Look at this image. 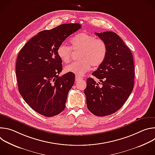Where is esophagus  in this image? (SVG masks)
<instances>
[{"label":"esophagus","instance_id":"obj_1","mask_svg":"<svg viewBox=\"0 0 155 155\" xmlns=\"http://www.w3.org/2000/svg\"><path fill=\"white\" fill-rule=\"evenodd\" d=\"M83 78L81 77H79L78 75H76L75 76V81H78V80H82Z\"/></svg>","mask_w":155,"mask_h":155}]
</instances>
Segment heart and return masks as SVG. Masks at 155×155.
<instances>
[{
  "label": "heart",
  "instance_id": "obj_1",
  "mask_svg": "<svg viewBox=\"0 0 155 155\" xmlns=\"http://www.w3.org/2000/svg\"><path fill=\"white\" fill-rule=\"evenodd\" d=\"M72 51H80L78 61L72 62L65 67V71L77 75H83L92 65L94 68L101 65L107 54L106 43L90 34L80 33L71 40V47L61 43L57 48V54L64 62H69Z\"/></svg>",
  "mask_w": 155,
  "mask_h": 155
}]
</instances>
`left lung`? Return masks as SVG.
Here are the masks:
<instances>
[{"instance_id":"left-lung-1","label":"left lung","mask_w":155,"mask_h":155,"mask_svg":"<svg viewBox=\"0 0 155 155\" xmlns=\"http://www.w3.org/2000/svg\"><path fill=\"white\" fill-rule=\"evenodd\" d=\"M95 34L106 43L107 54L92 74L101 83L88 78L84 92L88 110L104 117L118 111L128 99L134 87V65L132 53L118 35L111 31Z\"/></svg>"}]
</instances>
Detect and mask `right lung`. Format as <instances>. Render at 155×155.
I'll use <instances>...</instances> for the list:
<instances>
[{
    "label": "right lung",
    "mask_w": 155,
    "mask_h": 155,
    "mask_svg": "<svg viewBox=\"0 0 155 155\" xmlns=\"http://www.w3.org/2000/svg\"><path fill=\"white\" fill-rule=\"evenodd\" d=\"M81 28L80 24L71 23L42 31L31 38L18 54L16 75L19 92L40 115L53 117L65 108L75 75L68 72L59 76L62 65L57 48L66 38Z\"/></svg>",
    "instance_id": "right-lung-1"
}]
</instances>
